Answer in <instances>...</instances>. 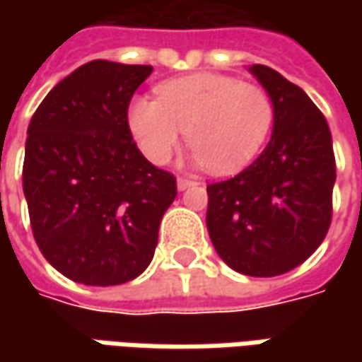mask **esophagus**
<instances>
[{
  "mask_svg": "<svg viewBox=\"0 0 362 362\" xmlns=\"http://www.w3.org/2000/svg\"><path fill=\"white\" fill-rule=\"evenodd\" d=\"M193 185H197L195 179H187V177H179V179H177V187L181 189V191H183V189L193 187Z\"/></svg>",
  "mask_w": 362,
  "mask_h": 362,
  "instance_id": "34e87169",
  "label": "esophagus"
}]
</instances>
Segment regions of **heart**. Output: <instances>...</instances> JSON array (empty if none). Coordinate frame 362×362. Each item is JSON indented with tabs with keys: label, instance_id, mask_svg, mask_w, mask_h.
Here are the masks:
<instances>
[{
	"label": "heart",
	"instance_id": "obj_1",
	"mask_svg": "<svg viewBox=\"0 0 362 362\" xmlns=\"http://www.w3.org/2000/svg\"><path fill=\"white\" fill-rule=\"evenodd\" d=\"M276 119L270 92L223 74H189L139 96L129 124L146 157L167 163L185 132L189 148L211 173L231 175L256 159Z\"/></svg>",
	"mask_w": 362,
	"mask_h": 362
}]
</instances>
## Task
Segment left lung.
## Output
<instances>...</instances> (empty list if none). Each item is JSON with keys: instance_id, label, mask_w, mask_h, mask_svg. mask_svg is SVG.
<instances>
[{"instance_id": "obj_1", "label": "left lung", "mask_w": 362, "mask_h": 362, "mask_svg": "<svg viewBox=\"0 0 362 362\" xmlns=\"http://www.w3.org/2000/svg\"><path fill=\"white\" fill-rule=\"evenodd\" d=\"M250 72L276 106L268 146L228 181L207 185V231L231 270L272 278L294 270L327 238L337 163L325 119L300 86L268 66Z\"/></svg>"}]
</instances>
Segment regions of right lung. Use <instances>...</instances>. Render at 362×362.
<instances>
[{
    "label": "right lung",
    "mask_w": 362,
    "mask_h": 362,
    "mask_svg": "<svg viewBox=\"0 0 362 362\" xmlns=\"http://www.w3.org/2000/svg\"><path fill=\"white\" fill-rule=\"evenodd\" d=\"M153 66L92 60L58 82L28 127L23 195L40 252L86 286L134 280L155 256L175 175L132 141L129 105Z\"/></svg>",
    "instance_id": "right-lung-1"
}]
</instances>
